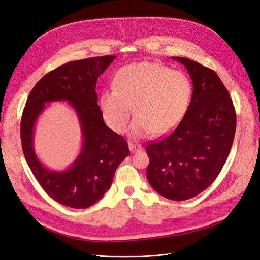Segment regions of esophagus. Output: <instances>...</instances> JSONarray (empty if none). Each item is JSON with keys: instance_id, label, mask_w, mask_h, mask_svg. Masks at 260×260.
Wrapping results in <instances>:
<instances>
[{"instance_id": "34e87169", "label": "esophagus", "mask_w": 260, "mask_h": 260, "mask_svg": "<svg viewBox=\"0 0 260 260\" xmlns=\"http://www.w3.org/2000/svg\"><path fill=\"white\" fill-rule=\"evenodd\" d=\"M128 146H129V149H130L131 153H137V151H139V150H141V149H142V146H141V145H139V144H137V143L129 142Z\"/></svg>"}]
</instances>
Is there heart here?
I'll use <instances>...</instances> for the list:
<instances>
[{"instance_id":"obj_1","label":"heart","mask_w":260,"mask_h":260,"mask_svg":"<svg viewBox=\"0 0 260 260\" xmlns=\"http://www.w3.org/2000/svg\"><path fill=\"white\" fill-rule=\"evenodd\" d=\"M114 89L100 96V110L106 123L116 132L126 130L132 115L130 136L144 138L153 132L162 136L174 129L189 106L192 85L184 73L153 62L123 67L116 74Z\"/></svg>"}]
</instances>
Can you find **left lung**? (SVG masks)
<instances>
[{
    "label": "left lung",
    "mask_w": 260,
    "mask_h": 260,
    "mask_svg": "<svg viewBox=\"0 0 260 260\" xmlns=\"http://www.w3.org/2000/svg\"><path fill=\"white\" fill-rule=\"evenodd\" d=\"M192 82L188 110L168 137L146 147V177L165 198L183 201L199 194L215 181L234 142L237 117L229 92L213 70L182 57Z\"/></svg>",
    "instance_id": "1"
}]
</instances>
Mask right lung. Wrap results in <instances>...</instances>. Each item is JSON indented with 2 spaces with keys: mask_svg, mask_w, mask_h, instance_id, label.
<instances>
[{
  "mask_svg": "<svg viewBox=\"0 0 260 260\" xmlns=\"http://www.w3.org/2000/svg\"><path fill=\"white\" fill-rule=\"evenodd\" d=\"M115 56L69 62L40 79L26 100L20 136L22 150L33 175L55 201L72 209H86L110 189L116 169L130 150L126 140L111 130L98 105L95 86ZM52 102H68L78 116L82 148L74 164L55 172L44 166L34 149L37 120Z\"/></svg>",
  "mask_w": 260,
  "mask_h": 260,
  "instance_id": "obj_1",
  "label": "right lung"
}]
</instances>
